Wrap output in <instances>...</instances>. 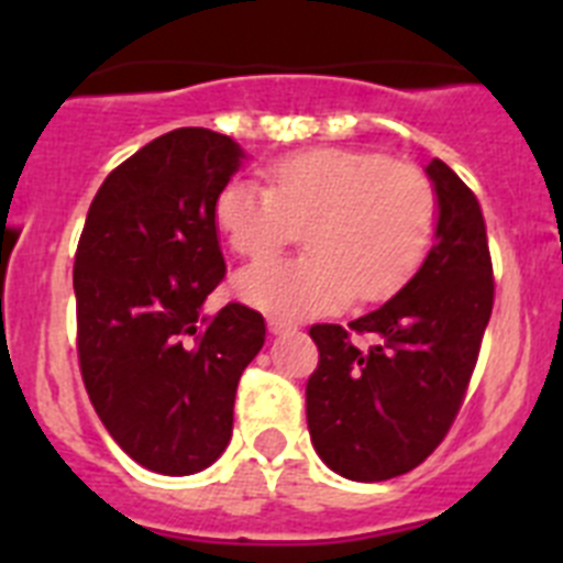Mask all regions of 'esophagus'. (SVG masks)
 Segmentation results:
<instances>
[{
  "label": "esophagus",
  "mask_w": 563,
  "mask_h": 563,
  "mask_svg": "<svg viewBox=\"0 0 563 563\" xmlns=\"http://www.w3.org/2000/svg\"><path fill=\"white\" fill-rule=\"evenodd\" d=\"M267 327H271V332H276V335L296 330V324H292V321H287V318H273V316L267 318Z\"/></svg>",
  "instance_id": "34e87169"
}]
</instances>
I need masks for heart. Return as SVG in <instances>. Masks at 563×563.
I'll return each mask as SVG.
<instances>
[{"label":"heart","instance_id":"1","mask_svg":"<svg viewBox=\"0 0 563 563\" xmlns=\"http://www.w3.org/2000/svg\"><path fill=\"white\" fill-rule=\"evenodd\" d=\"M265 186L231 180L213 222L242 258H267L310 225V253L239 273L247 305L285 318H316L400 290L429 256L440 200L429 174L386 154L316 148L265 168Z\"/></svg>","mask_w":563,"mask_h":563}]
</instances>
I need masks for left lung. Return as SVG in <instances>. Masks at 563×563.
<instances>
[{
  "instance_id": "left-lung-1",
  "label": "left lung",
  "mask_w": 563,
  "mask_h": 563,
  "mask_svg": "<svg viewBox=\"0 0 563 563\" xmlns=\"http://www.w3.org/2000/svg\"><path fill=\"white\" fill-rule=\"evenodd\" d=\"M426 172L440 220L417 276L346 327H310L318 366L307 380V429L318 456L355 482L409 474L445 440L494 310L479 200L442 161ZM352 334H372L376 343L361 351Z\"/></svg>"
}]
</instances>
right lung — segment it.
Segmentation results:
<instances>
[{"label": "right lung", "mask_w": 563, "mask_h": 563, "mask_svg": "<svg viewBox=\"0 0 563 563\" xmlns=\"http://www.w3.org/2000/svg\"><path fill=\"white\" fill-rule=\"evenodd\" d=\"M228 134L186 126L109 172L78 239L76 350L112 440L154 474H197L225 451L239 377L265 318L202 305L225 278L213 202L239 168Z\"/></svg>", "instance_id": "1"}]
</instances>
